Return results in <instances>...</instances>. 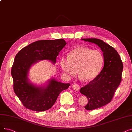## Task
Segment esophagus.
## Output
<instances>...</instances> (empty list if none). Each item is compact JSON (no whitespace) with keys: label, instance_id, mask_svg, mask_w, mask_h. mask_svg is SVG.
I'll return each mask as SVG.
<instances>
[{"label":"esophagus","instance_id":"34e87169","mask_svg":"<svg viewBox=\"0 0 132 132\" xmlns=\"http://www.w3.org/2000/svg\"><path fill=\"white\" fill-rule=\"evenodd\" d=\"M72 88H73V89L75 90V91H77V92H78V91H79V89H80V87H79V85H76V84H75V85H73V86H72Z\"/></svg>","mask_w":132,"mask_h":132}]
</instances>
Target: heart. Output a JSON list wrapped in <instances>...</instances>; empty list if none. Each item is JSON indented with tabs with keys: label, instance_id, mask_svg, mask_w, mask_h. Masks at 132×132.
Masks as SVG:
<instances>
[{
	"label": "heart",
	"instance_id": "obj_1",
	"mask_svg": "<svg viewBox=\"0 0 132 132\" xmlns=\"http://www.w3.org/2000/svg\"><path fill=\"white\" fill-rule=\"evenodd\" d=\"M104 62V56L101 51L85 47H78L70 51L67 57L60 60L62 71L71 78L77 73L85 80H91L98 76Z\"/></svg>",
	"mask_w": 132,
	"mask_h": 132
}]
</instances>
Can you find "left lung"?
<instances>
[{
	"instance_id": "obj_1",
	"label": "left lung",
	"mask_w": 132,
	"mask_h": 132,
	"mask_svg": "<svg viewBox=\"0 0 132 132\" xmlns=\"http://www.w3.org/2000/svg\"><path fill=\"white\" fill-rule=\"evenodd\" d=\"M82 39L98 45L104 56V66L101 72L80 90L88 99V103L85 108L93 110L112 101L121 81L123 66L117 51L111 46L96 38Z\"/></svg>"
}]
</instances>
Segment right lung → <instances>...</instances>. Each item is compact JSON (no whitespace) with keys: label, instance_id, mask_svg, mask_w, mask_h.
Instances as JSON below:
<instances>
[{"label":"right lung","instance_id":"right-lung-1","mask_svg":"<svg viewBox=\"0 0 132 132\" xmlns=\"http://www.w3.org/2000/svg\"><path fill=\"white\" fill-rule=\"evenodd\" d=\"M66 45L63 39L34 42L16 54L11 69L15 94L27 109L37 112L49 110L54 104L61 92L70 86L51 80L45 88L34 86L27 81V73L31 65L40 60L55 63L60 51Z\"/></svg>","mask_w":132,"mask_h":132}]
</instances>
